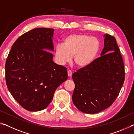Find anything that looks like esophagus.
I'll use <instances>...</instances> for the list:
<instances>
[{
  "label": "esophagus",
  "instance_id": "34e87169",
  "mask_svg": "<svg viewBox=\"0 0 134 134\" xmlns=\"http://www.w3.org/2000/svg\"><path fill=\"white\" fill-rule=\"evenodd\" d=\"M67 74H68V76H69V77H71L72 72V71H71V70H69L67 71Z\"/></svg>",
  "mask_w": 134,
  "mask_h": 134
}]
</instances>
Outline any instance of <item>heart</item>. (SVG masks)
I'll use <instances>...</instances> for the list:
<instances>
[{
    "instance_id": "heart-1",
    "label": "heart",
    "mask_w": 134,
    "mask_h": 134,
    "mask_svg": "<svg viewBox=\"0 0 134 134\" xmlns=\"http://www.w3.org/2000/svg\"><path fill=\"white\" fill-rule=\"evenodd\" d=\"M100 42L96 37L82 34H72L65 37L63 44H57L54 49V58L57 64L64 65L71 61L79 69L90 67L98 56Z\"/></svg>"
}]
</instances>
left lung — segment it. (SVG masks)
Segmentation results:
<instances>
[{
    "mask_svg": "<svg viewBox=\"0 0 134 134\" xmlns=\"http://www.w3.org/2000/svg\"><path fill=\"white\" fill-rule=\"evenodd\" d=\"M104 47L100 57L90 67L74 72L75 84L72 100L81 112L94 114L112 105L125 80L123 59L115 38L103 35Z\"/></svg>",
    "mask_w": 134,
    "mask_h": 134,
    "instance_id": "8db88e82",
    "label": "left lung"
}]
</instances>
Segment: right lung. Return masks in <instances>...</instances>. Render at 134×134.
Segmentation results:
<instances>
[{
    "label": "right lung",
    "mask_w": 134,
    "mask_h": 134,
    "mask_svg": "<svg viewBox=\"0 0 134 134\" xmlns=\"http://www.w3.org/2000/svg\"><path fill=\"white\" fill-rule=\"evenodd\" d=\"M54 31L37 28L25 33L13 44L6 60L8 89L29 111L46 108L57 88L68 78L66 68L54 63L49 53L54 51Z\"/></svg>",
    "instance_id": "1"
}]
</instances>
